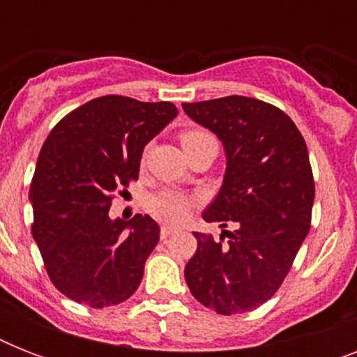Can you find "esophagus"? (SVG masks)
Here are the masks:
<instances>
[{
    "mask_svg": "<svg viewBox=\"0 0 357 357\" xmlns=\"http://www.w3.org/2000/svg\"><path fill=\"white\" fill-rule=\"evenodd\" d=\"M178 226H172V224H165L161 228V238H168L172 234H176L178 231Z\"/></svg>",
    "mask_w": 357,
    "mask_h": 357,
    "instance_id": "34e87169",
    "label": "esophagus"
}]
</instances>
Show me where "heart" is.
<instances>
[{
  "mask_svg": "<svg viewBox=\"0 0 357 357\" xmlns=\"http://www.w3.org/2000/svg\"><path fill=\"white\" fill-rule=\"evenodd\" d=\"M207 137H211V135L204 131V129H185L183 133L179 135V140H181V146H183L185 150L187 146L195 144V142L202 139H207ZM192 206H195V198L192 196L183 192V190L172 189V187L159 189L146 202L148 211L153 217L167 220V222H178V220H181L190 211Z\"/></svg>",
  "mask_w": 357,
  "mask_h": 357,
  "instance_id": "b5f03b06",
  "label": "heart"
}]
</instances>
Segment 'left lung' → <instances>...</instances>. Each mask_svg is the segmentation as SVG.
I'll list each match as a JSON object with an SVG mask.
<instances>
[{"label":"left lung","mask_w":357,"mask_h":357,"mask_svg":"<svg viewBox=\"0 0 357 357\" xmlns=\"http://www.w3.org/2000/svg\"><path fill=\"white\" fill-rule=\"evenodd\" d=\"M183 111L222 140L228 159L220 192L202 217L237 226L222 229L220 241L195 231L198 248L185 280L209 310L246 313L274 296L311 228L307 146L282 109L255 98L183 103Z\"/></svg>","instance_id":"1"}]
</instances>
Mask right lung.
<instances>
[{
    "label": "right lung",
    "mask_w": 357,
    "mask_h": 357,
    "mask_svg": "<svg viewBox=\"0 0 357 357\" xmlns=\"http://www.w3.org/2000/svg\"><path fill=\"white\" fill-rule=\"evenodd\" d=\"M176 114L170 102L102 96L47 135L29 189L31 234L52 283L77 304L100 310L139 289L159 224L148 215L111 220L109 207L139 179L144 146Z\"/></svg>",
    "instance_id": "add662e5"
}]
</instances>
